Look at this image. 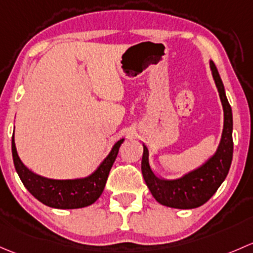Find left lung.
I'll list each match as a JSON object with an SVG mask.
<instances>
[{"mask_svg": "<svg viewBox=\"0 0 253 253\" xmlns=\"http://www.w3.org/2000/svg\"><path fill=\"white\" fill-rule=\"evenodd\" d=\"M213 80L219 92L224 112L222 137L217 151L199 168L176 179H161L153 173L148 161V150L144 146L141 171L145 183L156 201L161 205L179 210H192L202 206L225 180L233 160V112L225 95L223 82L213 61H210Z\"/></svg>", "mask_w": 253, "mask_h": 253, "instance_id": "left-lung-1", "label": "left lung"}]
</instances>
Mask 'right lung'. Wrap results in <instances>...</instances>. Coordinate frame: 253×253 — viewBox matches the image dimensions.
<instances>
[{
	"mask_svg": "<svg viewBox=\"0 0 253 253\" xmlns=\"http://www.w3.org/2000/svg\"><path fill=\"white\" fill-rule=\"evenodd\" d=\"M124 139L118 140L107 157L91 174L77 179H49L31 171L19 158L12 136V156L15 170L28 191L43 205L58 210H75L92 205L101 196L107 181L109 170Z\"/></svg>",
	"mask_w": 253,
	"mask_h": 253,
	"instance_id": "1",
	"label": "right lung"
}]
</instances>
